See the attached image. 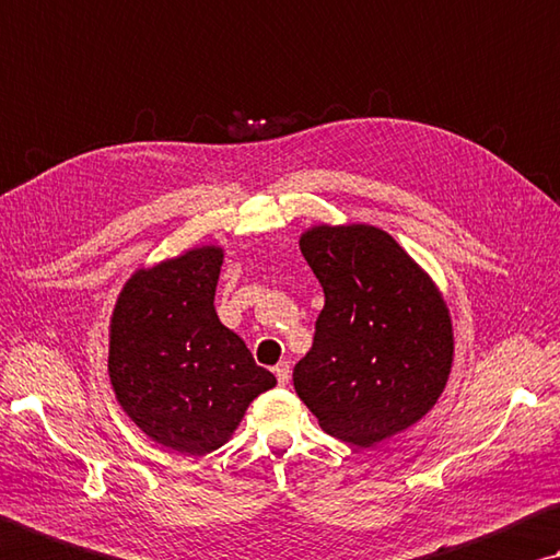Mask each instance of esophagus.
<instances>
[{"label":"esophagus","mask_w":560,"mask_h":560,"mask_svg":"<svg viewBox=\"0 0 560 560\" xmlns=\"http://www.w3.org/2000/svg\"><path fill=\"white\" fill-rule=\"evenodd\" d=\"M273 374H277L279 386H287L289 377H291V364L289 362H279L277 368H273Z\"/></svg>","instance_id":"1"}]
</instances>
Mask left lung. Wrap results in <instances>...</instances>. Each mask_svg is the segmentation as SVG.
<instances>
[{
    "label": "left lung",
    "instance_id": "1",
    "mask_svg": "<svg viewBox=\"0 0 560 560\" xmlns=\"http://www.w3.org/2000/svg\"><path fill=\"white\" fill-rule=\"evenodd\" d=\"M301 254L325 293L293 386L320 429L362 448L411 429L448 384L455 340L439 283L382 228L313 225Z\"/></svg>",
    "mask_w": 560,
    "mask_h": 560
}]
</instances>
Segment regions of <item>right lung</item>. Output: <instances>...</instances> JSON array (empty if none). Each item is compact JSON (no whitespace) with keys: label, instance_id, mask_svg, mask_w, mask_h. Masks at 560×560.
<instances>
[{"label":"right lung","instance_id":"right-lung-1","mask_svg":"<svg viewBox=\"0 0 560 560\" xmlns=\"http://www.w3.org/2000/svg\"><path fill=\"white\" fill-rule=\"evenodd\" d=\"M225 249L200 245L141 267L109 318V382L141 433L178 455L225 445L277 377L220 323L215 289Z\"/></svg>","mask_w":560,"mask_h":560}]
</instances>
